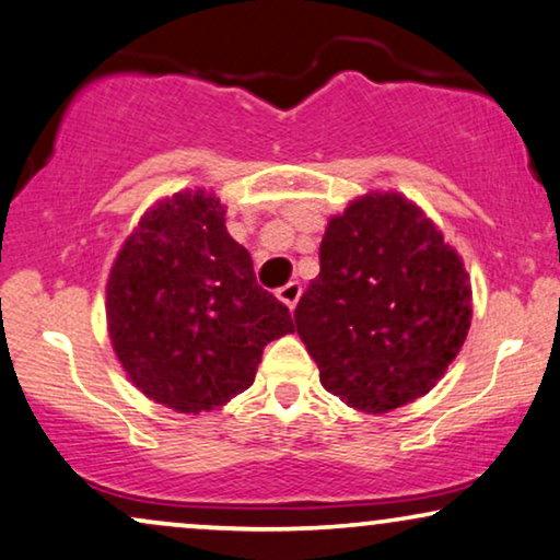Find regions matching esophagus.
<instances>
[{
  "label": "esophagus",
  "mask_w": 560,
  "mask_h": 560,
  "mask_svg": "<svg viewBox=\"0 0 560 560\" xmlns=\"http://www.w3.org/2000/svg\"><path fill=\"white\" fill-rule=\"evenodd\" d=\"M276 296H279V300L284 302L289 310H294V307H296V302H300V296H302V287H300V281H289L287 287H281L279 292H276Z\"/></svg>",
  "instance_id": "obj_1"
}]
</instances>
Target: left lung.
Instances as JSON below:
<instances>
[{
    "label": "left lung",
    "mask_w": 560,
    "mask_h": 560,
    "mask_svg": "<svg viewBox=\"0 0 560 560\" xmlns=\"http://www.w3.org/2000/svg\"><path fill=\"white\" fill-rule=\"evenodd\" d=\"M471 317L464 258L422 207L392 189L332 214L319 273L294 310L319 382L366 415L424 397L456 361Z\"/></svg>",
    "instance_id": "left-lung-1"
}]
</instances>
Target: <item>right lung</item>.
Wrapping results in <instances>:
<instances>
[{"mask_svg": "<svg viewBox=\"0 0 560 560\" xmlns=\"http://www.w3.org/2000/svg\"><path fill=\"white\" fill-rule=\"evenodd\" d=\"M214 191L163 197L125 237L107 279V332L132 386L182 415L248 389L292 315L256 284L250 253L225 228Z\"/></svg>", "mask_w": 560, "mask_h": 560, "instance_id": "right-lung-1", "label": "right lung"}]
</instances>
